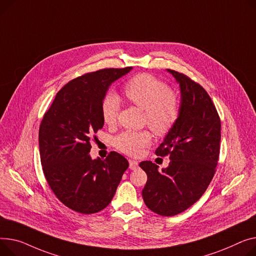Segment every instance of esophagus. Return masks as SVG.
<instances>
[{"instance_id":"esophagus-1","label":"esophagus","mask_w":256,"mask_h":256,"mask_svg":"<svg viewBox=\"0 0 256 256\" xmlns=\"http://www.w3.org/2000/svg\"><path fill=\"white\" fill-rule=\"evenodd\" d=\"M130 162V170H136L138 166H139V162L137 160H128Z\"/></svg>"}]
</instances>
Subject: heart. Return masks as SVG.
<instances>
[{
	"instance_id": "1",
	"label": "heart",
	"mask_w": 256,
	"mask_h": 256,
	"mask_svg": "<svg viewBox=\"0 0 256 256\" xmlns=\"http://www.w3.org/2000/svg\"><path fill=\"white\" fill-rule=\"evenodd\" d=\"M128 102L144 110V124L158 137H164L173 130L180 115V103L177 94L168 85L150 74H139L130 79L124 88ZM120 102L113 92H107L100 103L103 122L114 126L117 122ZM152 136L148 130H124L113 140L116 149L130 156H140L151 143Z\"/></svg>"
}]
</instances>
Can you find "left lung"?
I'll list each match as a JSON object with an SVG mask.
<instances>
[{"instance_id": "1", "label": "left lung", "mask_w": 256, "mask_h": 256, "mask_svg": "<svg viewBox=\"0 0 256 256\" xmlns=\"http://www.w3.org/2000/svg\"><path fill=\"white\" fill-rule=\"evenodd\" d=\"M179 82L180 115L177 124L156 150L168 156L158 172L150 160L140 162L147 174L142 190L146 206L162 216H174L192 206L213 179L220 152V117L202 86L185 74L168 69Z\"/></svg>"}]
</instances>
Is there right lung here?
I'll return each instance as SVG.
<instances>
[{
    "label": "right lung",
    "mask_w": 256,
    "mask_h": 256,
    "mask_svg": "<svg viewBox=\"0 0 256 256\" xmlns=\"http://www.w3.org/2000/svg\"><path fill=\"white\" fill-rule=\"evenodd\" d=\"M132 66L98 70L79 76L56 94L39 128L42 170L56 196L81 214L105 209L128 168L124 156L111 151L105 160H92V136L103 128L102 98L110 84Z\"/></svg>",
    "instance_id": "right-lung-1"
}]
</instances>
